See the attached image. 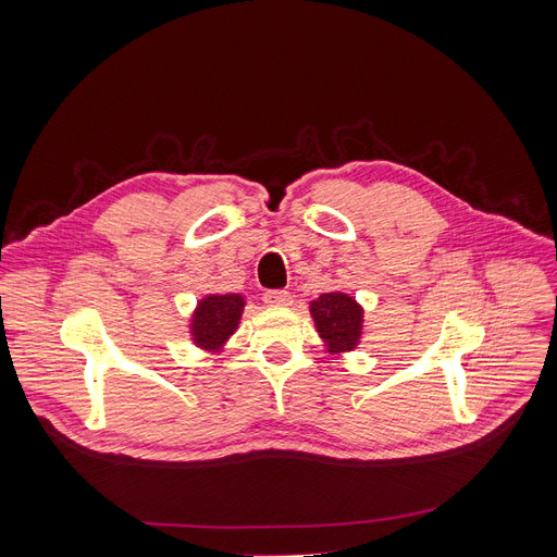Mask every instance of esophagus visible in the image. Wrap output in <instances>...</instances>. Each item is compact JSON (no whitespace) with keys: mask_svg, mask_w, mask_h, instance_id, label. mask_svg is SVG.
Returning a JSON list of instances; mask_svg holds the SVG:
<instances>
[{"mask_svg":"<svg viewBox=\"0 0 557 557\" xmlns=\"http://www.w3.org/2000/svg\"><path fill=\"white\" fill-rule=\"evenodd\" d=\"M263 302L269 307H288L294 302V296H290L288 290H267V294H263Z\"/></svg>","mask_w":557,"mask_h":557,"instance_id":"34e87169","label":"esophagus"}]
</instances>
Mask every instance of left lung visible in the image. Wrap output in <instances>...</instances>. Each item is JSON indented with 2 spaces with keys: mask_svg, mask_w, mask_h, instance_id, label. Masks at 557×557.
<instances>
[{
  "mask_svg": "<svg viewBox=\"0 0 557 557\" xmlns=\"http://www.w3.org/2000/svg\"><path fill=\"white\" fill-rule=\"evenodd\" d=\"M311 318L325 352L345 355L359 347L363 334V307L341 290L323 294L309 305Z\"/></svg>",
  "mask_w": 557,
  "mask_h": 557,
  "instance_id": "obj_1",
  "label": "left lung"
}]
</instances>
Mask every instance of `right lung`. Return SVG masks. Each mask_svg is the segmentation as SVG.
<instances>
[{
	"label": "right lung",
	"mask_w": 557,
	"mask_h": 557,
	"mask_svg": "<svg viewBox=\"0 0 557 557\" xmlns=\"http://www.w3.org/2000/svg\"><path fill=\"white\" fill-rule=\"evenodd\" d=\"M244 307L246 298L242 294H210L200 298L189 320L194 345L208 355H221L230 336L239 327Z\"/></svg>",
	"instance_id": "obj_1"
}]
</instances>
